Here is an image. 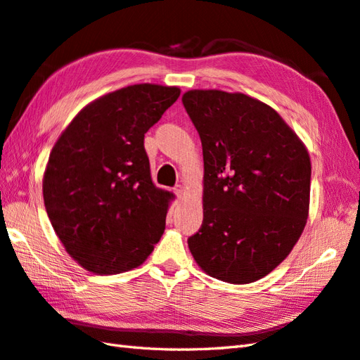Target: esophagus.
Returning a JSON list of instances; mask_svg holds the SVG:
<instances>
[{
    "instance_id": "esophagus-1",
    "label": "esophagus",
    "mask_w": 360,
    "mask_h": 360,
    "mask_svg": "<svg viewBox=\"0 0 360 360\" xmlns=\"http://www.w3.org/2000/svg\"><path fill=\"white\" fill-rule=\"evenodd\" d=\"M173 193H174V195H176L178 198H182L184 193H186V187L181 186V184H178V186L173 188Z\"/></svg>"
}]
</instances>
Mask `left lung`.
<instances>
[{"label": "left lung", "instance_id": "left-lung-1", "mask_svg": "<svg viewBox=\"0 0 360 360\" xmlns=\"http://www.w3.org/2000/svg\"><path fill=\"white\" fill-rule=\"evenodd\" d=\"M182 103L204 153V222L188 237L213 278L248 284L289 255L309 216L310 156L276 110L242 92L193 89Z\"/></svg>", "mask_w": 360, "mask_h": 360}]
</instances>
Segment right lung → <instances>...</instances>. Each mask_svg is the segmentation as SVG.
I'll return each instance as SVG.
<instances>
[{
    "instance_id": "obj_1",
    "label": "right lung",
    "mask_w": 360,
    "mask_h": 360,
    "mask_svg": "<svg viewBox=\"0 0 360 360\" xmlns=\"http://www.w3.org/2000/svg\"><path fill=\"white\" fill-rule=\"evenodd\" d=\"M179 94L153 84L109 92L82 109L54 144L42 182L45 210L86 271H131L160 242L172 195L153 186L144 134Z\"/></svg>"
}]
</instances>
